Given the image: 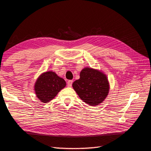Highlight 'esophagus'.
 <instances>
[{"label":"esophagus","mask_w":151,"mask_h":151,"mask_svg":"<svg viewBox=\"0 0 151 151\" xmlns=\"http://www.w3.org/2000/svg\"><path fill=\"white\" fill-rule=\"evenodd\" d=\"M72 83H73V81H72V80L68 81L67 82V86L68 87H71L72 85Z\"/></svg>","instance_id":"1"}]
</instances>
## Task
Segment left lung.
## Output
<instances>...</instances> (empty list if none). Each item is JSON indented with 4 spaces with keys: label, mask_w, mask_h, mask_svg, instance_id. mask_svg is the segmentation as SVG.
I'll list each match as a JSON object with an SVG mask.
<instances>
[{
    "label": "left lung",
    "mask_w": 151,
    "mask_h": 151,
    "mask_svg": "<svg viewBox=\"0 0 151 151\" xmlns=\"http://www.w3.org/2000/svg\"><path fill=\"white\" fill-rule=\"evenodd\" d=\"M72 87L80 98L90 106H96L102 103L109 89L106 75L88 67L81 72L80 79L73 83Z\"/></svg>",
    "instance_id": "obj_1"
}]
</instances>
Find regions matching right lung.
<instances>
[{"mask_svg":"<svg viewBox=\"0 0 151 151\" xmlns=\"http://www.w3.org/2000/svg\"><path fill=\"white\" fill-rule=\"evenodd\" d=\"M66 86L64 79L55 73L48 71L41 75L36 81L35 90L36 96L43 103H48L56 96Z\"/></svg>","mask_w":151,"mask_h":151,"instance_id":"right-lung-1","label":"right lung"}]
</instances>
